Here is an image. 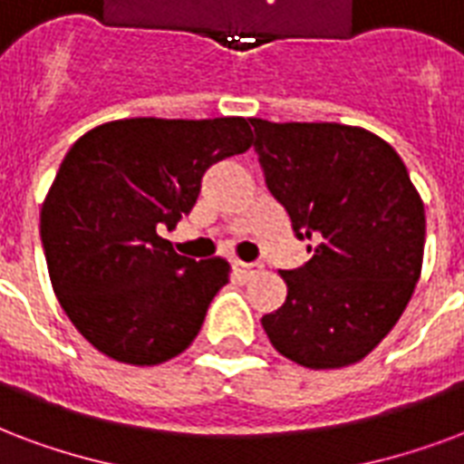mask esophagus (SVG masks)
Returning a JSON list of instances; mask_svg holds the SVG:
<instances>
[{"instance_id": "esophagus-1", "label": "esophagus", "mask_w": 464, "mask_h": 464, "mask_svg": "<svg viewBox=\"0 0 464 464\" xmlns=\"http://www.w3.org/2000/svg\"><path fill=\"white\" fill-rule=\"evenodd\" d=\"M259 269H261L259 264H245V261H235V271L242 278L254 276V274H256V271H259Z\"/></svg>"}]
</instances>
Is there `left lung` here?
I'll list each match as a JSON object with an SVG mask.
<instances>
[{
	"instance_id": "left-lung-1",
	"label": "left lung",
	"mask_w": 464,
	"mask_h": 464,
	"mask_svg": "<svg viewBox=\"0 0 464 464\" xmlns=\"http://www.w3.org/2000/svg\"><path fill=\"white\" fill-rule=\"evenodd\" d=\"M269 193L298 239H318L288 295L261 318L284 357L308 369L367 357L401 318L420 276L426 210L401 156L367 129L252 120Z\"/></svg>"
}]
</instances>
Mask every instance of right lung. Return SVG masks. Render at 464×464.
<instances>
[{
  "label": "right lung",
  "instance_id": "1",
  "mask_svg": "<svg viewBox=\"0 0 464 464\" xmlns=\"http://www.w3.org/2000/svg\"><path fill=\"white\" fill-rule=\"evenodd\" d=\"M249 146L242 117L117 120L71 146L41 208V245L63 311L95 350L149 367L193 343L229 264L180 256L156 229L176 227L205 170Z\"/></svg>",
  "mask_w": 464,
  "mask_h": 464
}]
</instances>
